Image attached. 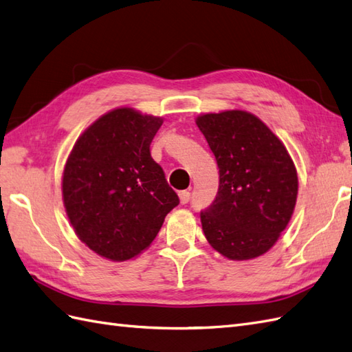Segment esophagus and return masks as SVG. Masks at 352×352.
I'll list each match as a JSON object with an SVG mask.
<instances>
[{
	"instance_id": "obj_1",
	"label": "esophagus",
	"mask_w": 352,
	"mask_h": 352,
	"mask_svg": "<svg viewBox=\"0 0 352 352\" xmlns=\"http://www.w3.org/2000/svg\"><path fill=\"white\" fill-rule=\"evenodd\" d=\"M178 196H179V204H182V205H184V204H187L188 201H190V193H188L187 190L179 192Z\"/></svg>"
}]
</instances>
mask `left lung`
Here are the masks:
<instances>
[{
    "instance_id": "obj_1",
    "label": "left lung",
    "mask_w": 352,
    "mask_h": 352,
    "mask_svg": "<svg viewBox=\"0 0 352 352\" xmlns=\"http://www.w3.org/2000/svg\"><path fill=\"white\" fill-rule=\"evenodd\" d=\"M196 124L220 173L217 196L201 212L206 241L238 262L267 253L292 219L299 188L285 146L248 111L206 113Z\"/></svg>"
}]
</instances>
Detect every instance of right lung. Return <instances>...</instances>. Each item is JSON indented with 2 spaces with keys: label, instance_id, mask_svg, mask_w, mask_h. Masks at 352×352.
Instances as JSON below:
<instances>
[{
  "label": "right lung",
  "instance_id": "1",
  "mask_svg": "<svg viewBox=\"0 0 352 352\" xmlns=\"http://www.w3.org/2000/svg\"><path fill=\"white\" fill-rule=\"evenodd\" d=\"M162 117L119 107L80 135L62 175V199L76 235L104 258L124 262L156 238L179 204L150 144Z\"/></svg>",
  "mask_w": 352,
  "mask_h": 352
}]
</instances>
